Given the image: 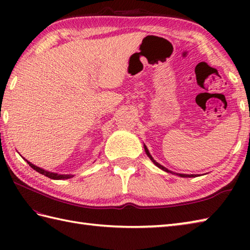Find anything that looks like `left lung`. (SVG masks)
I'll use <instances>...</instances> for the list:
<instances>
[{
    "instance_id": "1",
    "label": "left lung",
    "mask_w": 250,
    "mask_h": 250,
    "mask_svg": "<svg viewBox=\"0 0 250 250\" xmlns=\"http://www.w3.org/2000/svg\"><path fill=\"white\" fill-rule=\"evenodd\" d=\"M144 148H145V151H146V155L148 156V157H149L150 158V160L153 162V163H155L156 164V166L158 167H160L161 169H163V171H166V172H167V173H173V172H171V171H168V169L167 168V167H162L161 166V164H159L158 162H156L155 160H153V158L150 156V153H149V151H148V149H147V147L146 146H144ZM177 175H179V176L180 177H195L196 176V175H188V174H177Z\"/></svg>"
}]
</instances>
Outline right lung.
Wrapping results in <instances>:
<instances>
[{
  "label": "right lung",
  "mask_w": 250,
  "mask_h": 250,
  "mask_svg": "<svg viewBox=\"0 0 250 250\" xmlns=\"http://www.w3.org/2000/svg\"><path fill=\"white\" fill-rule=\"evenodd\" d=\"M24 160H25V159H24ZM25 161L28 162L29 166H30L32 168H33V169H35L36 172L41 173L42 175H45V176L49 177V178H51V179H68V178H72V177H73V175H60V174H57V173H51V172H48V171H45V169L34 166V164H32V163L29 162L28 160H25Z\"/></svg>",
  "instance_id": "add662e5"
}]
</instances>
